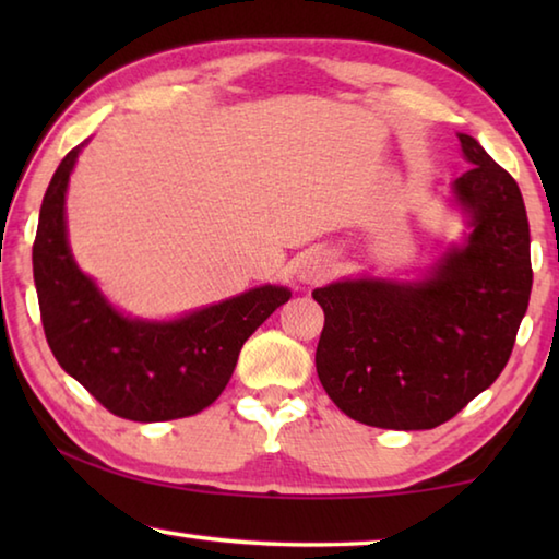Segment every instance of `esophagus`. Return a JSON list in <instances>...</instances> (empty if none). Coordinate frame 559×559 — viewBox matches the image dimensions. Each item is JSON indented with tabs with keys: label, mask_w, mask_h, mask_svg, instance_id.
Masks as SVG:
<instances>
[{
	"label": "esophagus",
	"mask_w": 559,
	"mask_h": 559,
	"mask_svg": "<svg viewBox=\"0 0 559 559\" xmlns=\"http://www.w3.org/2000/svg\"><path fill=\"white\" fill-rule=\"evenodd\" d=\"M333 273V259L325 251H308L298 261V278L302 283H320Z\"/></svg>",
	"instance_id": "34e87169"
}]
</instances>
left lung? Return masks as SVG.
<instances>
[{"label":"left lung","mask_w":559,"mask_h":559,"mask_svg":"<svg viewBox=\"0 0 559 559\" xmlns=\"http://www.w3.org/2000/svg\"><path fill=\"white\" fill-rule=\"evenodd\" d=\"M473 165L453 182L471 234L416 283L357 278L316 288L325 313L320 384L349 419L433 429L498 380L533 288L530 226L513 177L459 132Z\"/></svg>","instance_id":"1"}]
</instances>
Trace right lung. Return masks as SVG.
Here are the masks:
<instances>
[{
	"label": "right lung",
	"mask_w": 559,
	"mask_h": 559,
	"mask_svg": "<svg viewBox=\"0 0 559 559\" xmlns=\"http://www.w3.org/2000/svg\"><path fill=\"white\" fill-rule=\"evenodd\" d=\"M81 147H73L53 173L34 239L46 343L63 370L110 414L130 421L200 414L231 380L246 340L290 298V290L261 286L169 323L118 313L75 266L66 239V187Z\"/></svg>",
	"instance_id": "add662e5"
}]
</instances>
